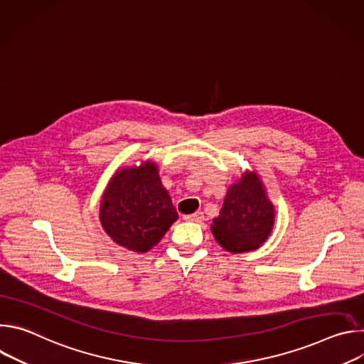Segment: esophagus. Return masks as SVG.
<instances>
[{
	"mask_svg": "<svg viewBox=\"0 0 364 364\" xmlns=\"http://www.w3.org/2000/svg\"><path fill=\"white\" fill-rule=\"evenodd\" d=\"M204 219V215H203V212H196V213H193V215H187V216H184V220H187V222H201Z\"/></svg>",
	"mask_w": 364,
	"mask_h": 364,
	"instance_id": "esophagus-1",
	"label": "esophagus"
}]
</instances>
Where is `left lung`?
I'll use <instances>...</instances> for the list:
<instances>
[{
    "label": "left lung",
    "instance_id": "8db88e82",
    "mask_svg": "<svg viewBox=\"0 0 364 364\" xmlns=\"http://www.w3.org/2000/svg\"><path fill=\"white\" fill-rule=\"evenodd\" d=\"M274 222L275 209L262 181L256 173H246L229 187L212 232L225 250L243 253L265 243Z\"/></svg>",
    "mask_w": 364,
    "mask_h": 364
}]
</instances>
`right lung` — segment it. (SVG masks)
I'll use <instances>...</instances> for the list:
<instances>
[{"instance_id":"right-lung-1","label":"right lung","mask_w":364,"mask_h":364,"mask_svg":"<svg viewBox=\"0 0 364 364\" xmlns=\"http://www.w3.org/2000/svg\"><path fill=\"white\" fill-rule=\"evenodd\" d=\"M177 218L159 168L151 161L117 171L99 210L102 228L112 240L138 253L157 245Z\"/></svg>"}]
</instances>
